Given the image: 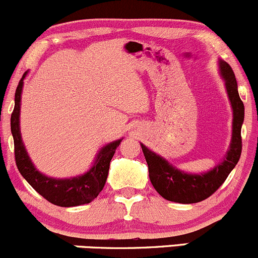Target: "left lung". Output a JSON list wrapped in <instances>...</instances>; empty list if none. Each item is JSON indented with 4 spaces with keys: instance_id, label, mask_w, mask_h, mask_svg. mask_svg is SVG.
Instances as JSON below:
<instances>
[{
    "instance_id": "left-lung-1",
    "label": "left lung",
    "mask_w": 258,
    "mask_h": 258,
    "mask_svg": "<svg viewBox=\"0 0 258 258\" xmlns=\"http://www.w3.org/2000/svg\"><path fill=\"white\" fill-rule=\"evenodd\" d=\"M220 75L223 79L228 99L233 110L232 139L226 155L211 170L203 173H189L179 170L166 159L141 143L146 156L150 182L164 199L179 204H194L207 199L227 179L241 155V126L245 109L238 92L235 75L230 65L218 59Z\"/></svg>"
}]
</instances>
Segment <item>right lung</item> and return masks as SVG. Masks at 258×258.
<instances>
[{
  "label": "right lung",
  "instance_id": "1",
  "mask_svg": "<svg viewBox=\"0 0 258 258\" xmlns=\"http://www.w3.org/2000/svg\"><path fill=\"white\" fill-rule=\"evenodd\" d=\"M26 74L28 73L23 75L18 84L14 98V110L11 116V131L14 139V155L18 170L38 194L54 205L72 207L91 203L104 188L110 161L122 138L100 148L90 170L80 176L70 178H54L40 172L26 152L20 133V104Z\"/></svg>",
  "mask_w": 258,
  "mask_h": 258
}]
</instances>
